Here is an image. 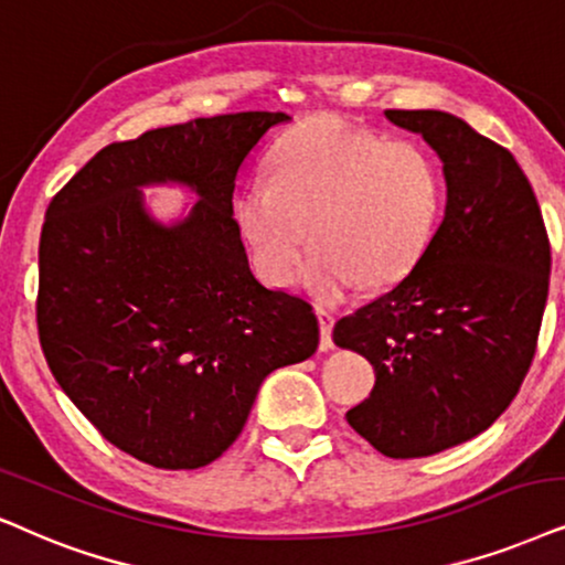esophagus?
I'll use <instances>...</instances> for the list:
<instances>
[{"label": "esophagus", "instance_id": "34e87169", "mask_svg": "<svg viewBox=\"0 0 565 565\" xmlns=\"http://www.w3.org/2000/svg\"><path fill=\"white\" fill-rule=\"evenodd\" d=\"M318 323H320V347L323 349H331L333 347V316L328 310H323V307H318Z\"/></svg>", "mask_w": 565, "mask_h": 565}]
</instances>
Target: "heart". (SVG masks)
I'll use <instances>...</instances> for the list:
<instances>
[{
	"label": "heart",
	"mask_w": 565,
	"mask_h": 565,
	"mask_svg": "<svg viewBox=\"0 0 565 565\" xmlns=\"http://www.w3.org/2000/svg\"><path fill=\"white\" fill-rule=\"evenodd\" d=\"M440 209L443 174L425 146L312 117L276 142L268 180L242 190L237 221L274 287L295 278L312 224L307 284L333 297L352 284L402 281L430 245Z\"/></svg>",
	"instance_id": "b5f03b06"
}]
</instances>
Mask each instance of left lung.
I'll use <instances>...</instances> for the list:
<instances>
[{
    "mask_svg": "<svg viewBox=\"0 0 565 565\" xmlns=\"http://www.w3.org/2000/svg\"><path fill=\"white\" fill-rule=\"evenodd\" d=\"M440 156L446 213L409 274L333 326L375 388L347 423L391 459L459 446L495 423L537 352L550 284L540 203L509 148L446 111L385 109Z\"/></svg>",
    "mask_w": 565,
    "mask_h": 565,
    "instance_id": "1",
    "label": "left lung"
}]
</instances>
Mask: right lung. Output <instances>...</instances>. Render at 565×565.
<instances>
[{"mask_svg":"<svg viewBox=\"0 0 565 565\" xmlns=\"http://www.w3.org/2000/svg\"><path fill=\"white\" fill-rule=\"evenodd\" d=\"M281 111L159 127L98 151L46 209L35 320L56 383L119 451L198 469L237 440L260 383L316 354L312 305L253 276L234 182ZM182 181L201 200L177 227L139 188Z\"/></svg>","mask_w":565,"mask_h":565,"instance_id":"add662e5","label":"right lung"}]
</instances>
